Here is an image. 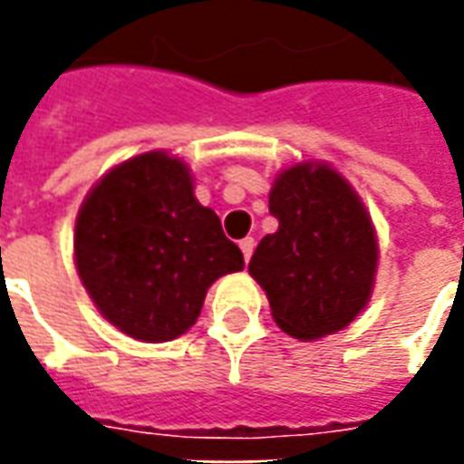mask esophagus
Masks as SVG:
<instances>
[{
    "instance_id": "1",
    "label": "esophagus",
    "mask_w": 464,
    "mask_h": 464,
    "mask_svg": "<svg viewBox=\"0 0 464 464\" xmlns=\"http://www.w3.org/2000/svg\"><path fill=\"white\" fill-rule=\"evenodd\" d=\"M238 246H241V251H243V258H246V263L251 261V256H253V248H256V241H253V238H243V241L238 243Z\"/></svg>"
}]
</instances>
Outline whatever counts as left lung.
Listing matches in <instances>:
<instances>
[{
  "label": "left lung",
  "mask_w": 464,
  "mask_h": 464,
  "mask_svg": "<svg viewBox=\"0 0 464 464\" xmlns=\"http://www.w3.org/2000/svg\"><path fill=\"white\" fill-rule=\"evenodd\" d=\"M278 231L248 263L283 333L318 341L365 311L378 273V233L365 203L325 161L283 169L268 193Z\"/></svg>",
  "instance_id": "1"
}]
</instances>
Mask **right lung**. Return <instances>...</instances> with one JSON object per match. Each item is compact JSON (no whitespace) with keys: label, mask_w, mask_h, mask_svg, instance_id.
<instances>
[{"label":"right lung","mask_w":464,"mask_h":464,"mask_svg":"<svg viewBox=\"0 0 464 464\" xmlns=\"http://www.w3.org/2000/svg\"><path fill=\"white\" fill-rule=\"evenodd\" d=\"M74 263L114 328L133 341L166 343L196 323L213 283L243 271V253L193 196L186 161L146 151L116 163L86 193Z\"/></svg>","instance_id":"1"}]
</instances>
